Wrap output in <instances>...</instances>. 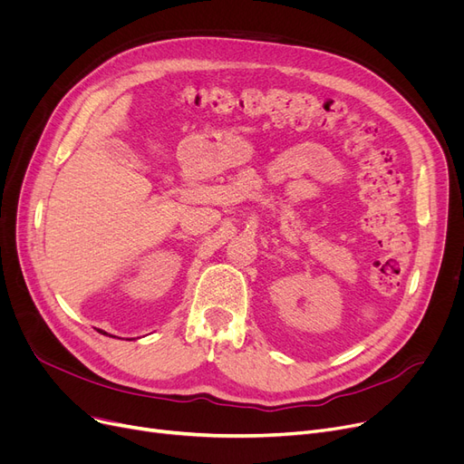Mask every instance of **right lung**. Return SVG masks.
Masks as SVG:
<instances>
[{
	"mask_svg": "<svg viewBox=\"0 0 464 464\" xmlns=\"http://www.w3.org/2000/svg\"><path fill=\"white\" fill-rule=\"evenodd\" d=\"M97 331H100V329H97ZM100 333H103V331H100ZM103 334H107V333H103Z\"/></svg>",
	"mask_w": 464,
	"mask_h": 464,
	"instance_id": "obj_1",
	"label": "right lung"
}]
</instances>
